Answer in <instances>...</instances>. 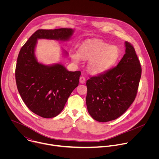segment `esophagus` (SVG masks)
Returning a JSON list of instances; mask_svg holds the SVG:
<instances>
[{"mask_svg":"<svg viewBox=\"0 0 159 159\" xmlns=\"http://www.w3.org/2000/svg\"><path fill=\"white\" fill-rule=\"evenodd\" d=\"M80 82L81 84H84V83L85 82V79L84 77L82 76V77H80Z\"/></svg>","mask_w":159,"mask_h":159,"instance_id":"1","label":"esophagus"}]
</instances>
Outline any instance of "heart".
<instances>
[{"instance_id": "obj_1", "label": "heart", "mask_w": 159, "mask_h": 159, "mask_svg": "<svg viewBox=\"0 0 159 159\" xmlns=\"http://www.w3.org/2000/svg\"><path fill=\"white\" fill-rule=\"evenodd\" d=\"M120 56L119 48L110 45L99 39L87 40L83 42L79 49V53L71 54L73 62L79 63L80 58L89 60V71L94 75H99L109 70L117 62Z\"/></svg>"}]
</instances>
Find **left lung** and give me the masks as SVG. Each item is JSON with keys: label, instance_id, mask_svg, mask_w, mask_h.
I'll return each instance as SVG.
<instances>
[{"label": "left lung", "instance_id": "left-lung-1", "mask_svg": "<svg viewBox=\"0 0 159 159\" xmlns=\"http://www.w3.org/2000/svg\"><path fill=\"white\" fill-rule=\"evenodd\" d=\"M125 54L116 66L87 80V111L99 122L119 118L137 96L142 68L132 45L125 41Z\"/></svg>", "mask_w": 159, "mask_h": 159}]
</instances>
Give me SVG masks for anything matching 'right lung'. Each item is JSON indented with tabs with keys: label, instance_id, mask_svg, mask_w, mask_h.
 <instances>
[{
	"label": "right lung",
	"instance_id": "obj_1",
	"mask_svg": "<svg viewBox=\"0 0 159 159\" xmlns=\"http://www.w3.org/2000/svg\"><path fill=\"white\" fill-rule=\"evenodd\" d=\"M74 32L70 28L38 30L18 55L15 72L18 91L27 107L41 117L51 118L60 114L78 86L81 72H70L60 63L46 65L38 62L34 53L37 40L65 41ZM63 53L68 55L64 50Z\"/></svg>",
	"mask_w": 159,
	"mask_h": 159
}]
</instances>
